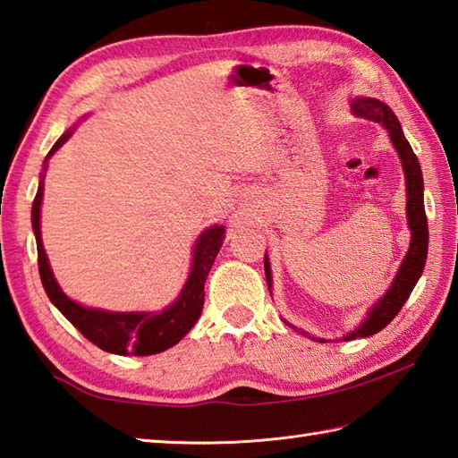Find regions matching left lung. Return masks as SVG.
Wrapping results in <instances>:
<instances>
[{
    "label": "left lung",
    "mask_w": 458,
    "mask_h": 458,
    "mask_svg": "<svg viewBox=\"0 0 458 458\" xmlns=\"http://www.w3.org/2000/svg\"><path fill=\"white\" fill-rule=\"evenodd\" d=\"M350 106H352V114L356 118H366L369 122H376L382 125V128L390 133L394 148L397 155H400L403 174H405V192H407L405 210H407V226L411 230V242H410V250H407V254L402 261L400 269H397L390 289H387L386 293L379 297L372 307H369L362 323L350 330V333H346L340 340L372 336L392 323L395 315L400 313L402 307L405 305L407 297L411 295L415 284L420 281L425 267V259H427V248H429V230H427V216H425V204H423V174H421L420 161H417L410 141L405 140V135L402 131V123L397 122L390 106H386L384 102H379L376 98H354L350 102ZM264 267H266L267 287L271 293V281L274 279H271V266H269L267 254L264 258ZM301 335L313 338L317 343H327L323 338L310 336L309 333H305V330H301Z\"/></svg>",
    "instance_id": "obj_1"
}]
</instances>
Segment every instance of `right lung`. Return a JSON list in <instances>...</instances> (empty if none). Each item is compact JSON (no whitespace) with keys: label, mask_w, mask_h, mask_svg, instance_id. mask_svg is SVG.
I'll list each match as a JSON object with an SVG mask.
<instances>
[{"label":"right lung","mask_w":458,"mask_h":458,"mask_svg":"<svg viewBox=\"0 0 458 458\" xmlns=\"http://www.w3.org/2000/svg\"><path fill=\"white\" fill-rule=\"evenodd\" d=\"M74 131L71 128L64 131L58 141L53 145L45 157L51 159V155L63 148V143L68 141ZM43 191H45V173L38 179V189L31 208V222L33 234L37 240V259H38V276L45 287L47 297L51 303L61 310V313L71 320V323L81 330V333L106 352L120 354V356H151L163 352L174 346L179 340L189 333L197 323L202 305H204V281H207L214 258L220 251L226 230L220 224L210 226L202 232L192 246V264L187 284L182 285L179 297L174 303L165 307L163 310H131V313H120V310H104L94 307H84L68 297L61 285L56 284L53 276L51 264H48L47 251L43 248L41 238V204H43Z\"/></svg>","instance_id":"add662e5"}]
</instances>
